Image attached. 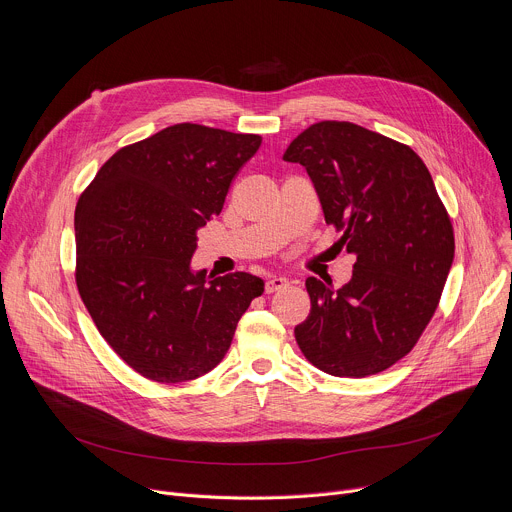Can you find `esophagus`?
<instances>
[{
	"mask_svg": "<svg viewBox=\"0 0 512 512\" xmlns=\"http://www.w3.org/2000/svg\"><path fill=\"white\" fill-rule=\"evenodd\" d=\"M289 285V281L285 277H271L267 283H265V291L267 294H273V291H281Z\"/></svg>",
	"mask_w": 512,
	"mask_h": 512,
	"instance_id": "obj_1",
	"label": "esophagus"
}]
</instances>
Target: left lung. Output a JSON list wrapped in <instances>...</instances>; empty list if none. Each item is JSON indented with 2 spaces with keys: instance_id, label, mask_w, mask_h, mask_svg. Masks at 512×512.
Listing matches in <instances>:
<instances>
[{
  "instance_id": "8db88e82",
  "label": "left lung",
  "mask_w": 512,
  "mask_h": 512,
  "mask_svg": "<svg viewBox=\"0 0 512 512\" xmlns=\"http://www.w3.org/2000/svg\"><path fill=\"white\" fill-rule=\"evenodd\" d=\"M302 164L352 279H306L310 316L294 334L334 377L383 373L411 352L433 318L454 261V227L423 160L405 143L348 121L304 129L283 154Z\"/></svg>"
}]
</instances>
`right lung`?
<instances>
[{
  "instance_id": "1",
  "label": "right lung",
  "mask_w": 512,
  "mask_h": 512,
  "mask_svg": "<svg viewBox=\"0 0 512 512\" xmlns=\"http://www.w3.org/2000/svg\"><path fill=\"white\" fill-rule=\"evenodd\" d=\"M261 135L170 125L117 150L75 210L81 300L115 354L141 377L178 385L221 362L263 281L192 273L196 229L223 210Z\"/></svg>"
}]
</instances>
